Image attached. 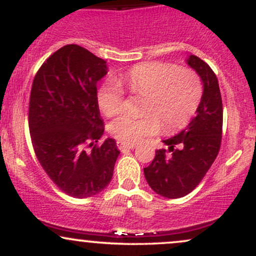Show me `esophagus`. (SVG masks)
<instances>
[{
	"label": "esophagus",
	"instance_id": "obj_1",
	"mask_svg": "<svg viewBox=\"0 0 256 256\" xmlns=\"http://www.w3.org/2000/svg\"><path fill=\"white\" fill-rule=\"evenodd\" d=\"M116 146H118V148L122 152L128 150V149H134V148H136V146H134V144H128V143H124V142H118V143H116Z\"/></svg>",
	"mask_w": 256,
	"mask_h": 256
}]
</instances>
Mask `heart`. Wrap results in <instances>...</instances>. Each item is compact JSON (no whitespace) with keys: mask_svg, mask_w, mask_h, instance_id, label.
I'll list each match as a JSON object with an SVG mask.
<instances>
[{"mask_svg":"<svg viewBox=\"0 0 256 256\" xmlns=\"http://www.w3.org/2000/svg\"><path fill=\"white\" fill-rule=\"evenodd\" d=\"M116 80H107L98 91L102 113L113 116L122 110L124 90L144 94L142 116L122 114L113 120L110 132L128 144H134L160 130L182 128L192 118L202 96L198 76L189 68H177L164 62L136 64Z\"/></svg>","mask_w":256,"mask_h":256,"instance_id":"heart-1","label":"heart"}]
</instances>
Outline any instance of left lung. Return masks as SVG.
Returning <instances> with one entry per match:
<instances>
[{"label":"left lung","instance_id":"1","mask_svg":"<svg viewBox=\"0 0 256 256\" xmlns=\"http://www.w3.org/2000/svg\"><path fill=\"white\" fill-rule=\"evenodd\" d=\"M185 61L204 85L196 116L183 131L162 140L171 154L165 149L156 150L154 160L144 168L149 186L167 198H183L198 186L216 160L222 143V102L216 76L195 55H189Z\"/></svg>","mask_w":256,"mask_h":256}]
</instances>
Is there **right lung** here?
Returning a JSON list of instances; mask_svg holds the SVG:
<instances>
[{"mask_svg":"<svg viewBox=\"0 0 256 256\" xmlns=\"http://www.w3.org/2000/svg\"><path fill=\"white\" fill-rule=\"evenodd\" d=\"M107 73V61L68 44L48 58L32 83L28 128L34 152L49 178L73 198L104 192L120 154L113 138L95 144L104 131L96 86Z\"/></svg>","mask_w":256,"mask_h":256,"instance_id":"add662e5","label":"right lung"}]
</instances>
